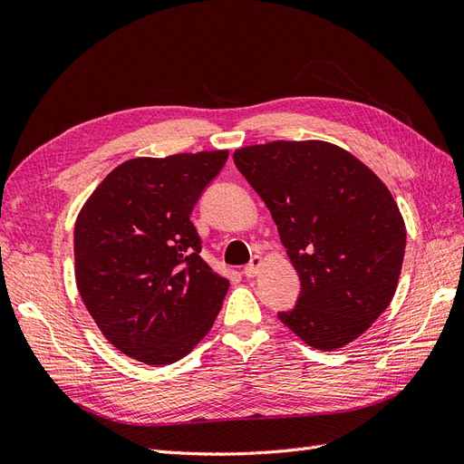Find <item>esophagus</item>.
Instances as JSON below:
<instances>
[{
	"label": "esophagus",
	"mask_w": 464,
	"mask_h": 464,
	"mask_svg": "<svg viewBox=\"0 0 464 464\" xmlns=\"http://www.w3.org/2000/svg\"><path fill=\"white\" fill-rule=\"evenodd\" d=\"M265 265V259L261 257V256H254L251 257V261H249V265H246V269H244V275L247 276V278H254V276H257L259 275V271H261V266Z\"/></svg>",
	"instance_id": "34e87169"
}]
</instances>
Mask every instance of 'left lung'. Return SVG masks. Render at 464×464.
<instances>
[{"label": "left lung", "mask_w": 464, "mask_h": 464, "mask_svg": "<svg viewBox=\"0 0 464 464\" xmlns=\"http://www.w3.org/2000/svg\"><path fill=\"white\" fill-rule=\"evenodd\" d=\"M278 228L302 292L278 319L315 350L343 348L391 304L406 228L387 186L327 141H273L234 152Z\"/></svg>", "instance_id": "8db88e82"}]
</instances>
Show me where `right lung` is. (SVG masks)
<instances>
[{"label": "right lung", "instance_id": "obj_1", "mask_svg": "<svg viewBox=\"0 0 464 464\" xmlns=\"http://www.w3.org/2000/svg\"><path fill=\"white\" fill-rule=\"evenodd\" d=\"M228 150L131 159L79 210L75 280L96 327L149 366L188 356L213 327L230 283L201 259L189 220Z\"/></svg>", "mask_w": 464, "mask_h": 464}]
</instances>
